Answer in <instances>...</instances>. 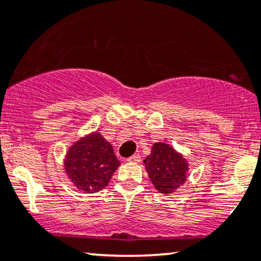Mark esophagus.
<instances>
[{
    "instance_id": "obj_1",
    "label": "esophagus",
    "mask_w": 261,
    "mask_h": 261,
    "mask_svg": "<svg viewBox=\"0 0 261 261\" xmlns=\"http://www.w3.org/2000/svg\"><path fill=\"white\" fill-rule=\"evenodd\" d=\"M126 161H127V162L137 163V162L141 161V156L138 155V154H135V155H133V156H130V158H128V159L126 160Z\"/></svg>"
}]
</instances>
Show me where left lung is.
I'll list each match as a JSON object with an SVG mask.
<instances>
[{"mask_svg":"<svg viewBox=\"0 0 261 261\" xmlns=\"http://www.w3.org/2000/svg\"><path fill=\"white\" fill-rule=\"evenodd\" d=\"M144 163L149 179L160 193L171 194L186 182L187 160L165 142L152 144Z\"/></svg>","mask_w":261,"mask_h":261,"instance_id":"left-lung-1","label":"left lung"}]
</instances>
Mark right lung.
Masks as SVG:
<instances>
[{"mask_svg": "<svg viewBox=\"0 0 261 261\" xmlns=\"http://www.w3.org/2000/svg\"><path fill=\"white\" fill-rule=\"evenodd\" d=\"M120 166L113 148L98 131L72 143L64 159V171L80 191L87 193L105 189Z\"/></svg>", "mask_w": 261, "mask_h": 261, "instance_id": "1", "label": "right lung"}]
</instances>
